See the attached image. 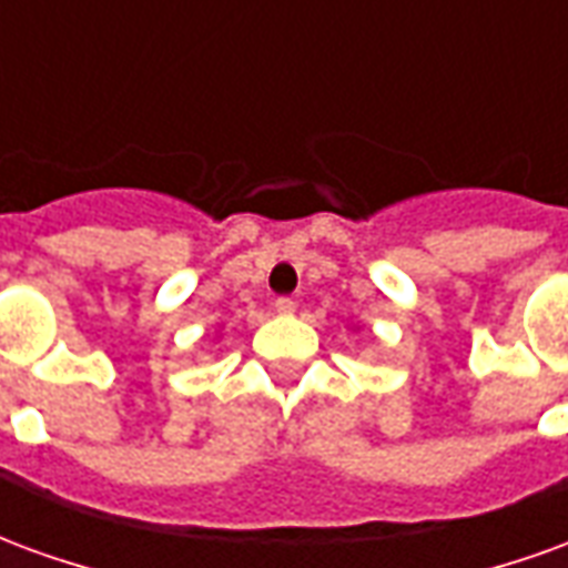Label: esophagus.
Segmentation results:
<instances>
[{
  "label": "esophagus",
  "instance_id": "obj_1",
  "mask_svg": "<svg viewBox=\"0 0 568 568\" xmlns=\"http://www.w3.org/2000/svg\"><path fill=\"white\" fill-rule=\"evenodd\" d=\"M273 310H276V313H283V316H288V313H295V301H292V297H276V301H273Z\"/></svg>",
  "mask_w": 568,
  "mask_h": 568
}]
</instances>
